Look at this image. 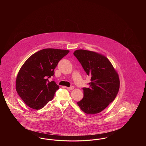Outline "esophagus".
<instances>
[{"label": "esophagus", "instance_id": "34e87169", "mask_svg": "<svg viewBox=\"0 0 146 146\" xmlns=\"http://www.w3.org/2000/svg\"><path fill=\"white\" fill-rule=\"evenodd\" d=\"M68 90H73L74 89V87L73 86H72L70 87H67L66 88Z\"/></svg>", "mask_w": 146, "mask_h": 146}]
</instances>
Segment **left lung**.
<instances>
[{
    "label": "left lung",
    "instance_id": "left-lung-1",
    "mask_svg": "<svg viewBox=\"0 0 146 146\" xmlns=\"http://www.w3.org/2000/svg\"><path fill=\"white\" fill-rule=\"evenodd\" d=\"M87 75L91 76L89 88H84L83 98L77 102L86 114H97L112 102L118 94L120 80L109 60L96 52L77 50L74 53Z\"/></svg>",
    "mask_w": 146,
    "mask_h": 146
}]
</instances>
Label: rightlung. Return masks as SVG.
<instances>
[{"instance_id": "obj_1", "label": "right lung", "mask_w": 146, "mask_h": 146, "mask_svg": "<svg viewBox=\"0 0 146 146\" xmlns=\"http://www.w3.org/2000/svg\"><path fill=\"white\" fill-rule=\"evenodd\" d=\"M69 52L42 49L31 56L22 65L16 78V89L28 107L40 110L52 100L59 86L49 79L54 76L58 63Z\"/></svg>"}]
</instances>
